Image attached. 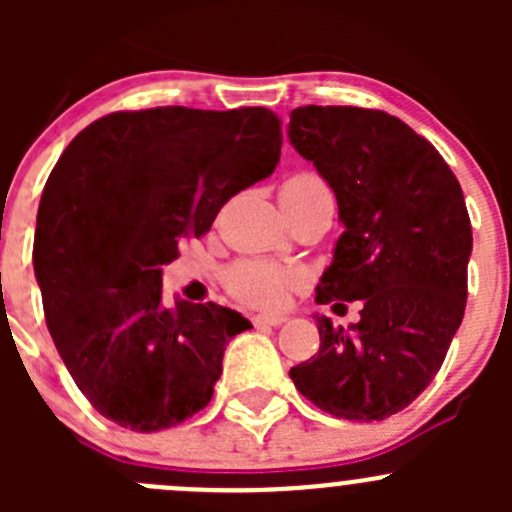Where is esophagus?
<instances>
[{
    "instance_id": "obj_1",
    "label": "esophagus",
    "mask_w": 512,
    "mask_h": 512,
    "mask_svg": "<svg viewBox=\"0 0 512 512\" xmlns=\"http://www.w3.org/2000/svg\"><path fill=\"white\" fill-rule=\"evenodd\" d=\"M285 322L287 317H282V314H257V317H252L255 327H280Z\"/></svg>"
}]
</instances>
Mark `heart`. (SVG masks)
<instances>
[{"label":"heart","mask_w":512,"mask_h":512,"mask_svg":"<svg viewBox=\"0 0 512 512\" xmlns=\"http://www.w3.org/2000/svg\"><path fill=\"white\" fill-rule=\"evenodd\" d=\"M289 185H299V188H312V185H324L317 175L299 173L287 180ZM302 282V272L292 270V267L277 265V262L260 260V257H250V260H240L225 272V285L235 294L237 299L255 307H280L287 299V294Z\"/></svg>","instance_id":"b5f03b06"}]
</instances>
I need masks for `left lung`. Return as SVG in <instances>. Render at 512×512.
I'll return each mask as SVG.
<instances>
[{"label": "left lung", "instance_id": "1", "mask_svg": "<svg viewBox=\"0 0 512 512\" xmlns=\"http://www.w3.org/2000/svg\"><path fill=\"white\" fill-rule=\"evenodd\" d=\"M287 136L344 225L314 299L361 302L349 329L317 317L319 352L289 376L327 414L384 421L431 384L461 327L473 250L463 190L441 153L384 111L294 108Z\"/></svg>", "mask_w": 512, "mask_h": 512}]
</instances>
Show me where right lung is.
<instances>
[{"label": "right lung", "instance_id": "obj_1", "mask_svg": "<svg viewBox=\"0 0 512 512\" xmlns=\"http://www.w3.org/2000/svg\"><path fill=\"white\" fill-rule=\"evenodd\" d=\"M280 118L262 106L118 111L61 153L36 215L34 272L46 327L81 394L138 433L198 414L225 344L252 324L235 309L163 304V265L220 208L280 163Z\"/></svg>", "mask_w": 512, "mask_h": 512}]
</instances>
